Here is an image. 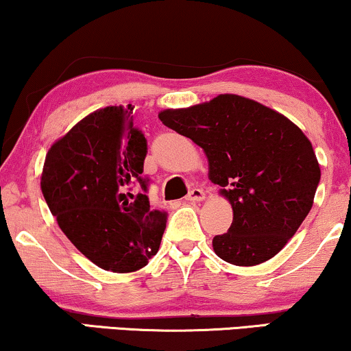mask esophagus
Segmentation results:
<instances>
[{
	"mask_svg": "<svg viewBox=\"0 0 351 351\" xmlns=\"http://www.w3.org/2000/svg\"><path fill=\"white\" fill-rule=\"evenodd\" d=\"M204 197H206V194H204V191H202V189H199V188H193L191 191L188 193V196L184 197V199L196 202V201H202V199H204Z\"/></svg>",
	"mask_w": 351,
	"mask_h": 351,
	"instance_id": "esophagus-1",
	"label": "esophagus"
}]
</instances>
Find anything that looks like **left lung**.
I'll return each mask as SVG.
<instances>
[{"mask_svg": "<svg viewBox=\"0 0 351 351\" xmlns=\"http://www.w3.org/2000/svg\"><path fill=\"white\" fill-rule=\"evenodd\" d=\"M158 117L204 150L209 180L232 204V226L213 239L219 258L239 267L273 258L309 214L319 186L309 138L282 114L237 95Z\"/></svg>", "mask_w": 351, "mask_h": 351, "instance_id": "left-lung-1", "label": "left lung"}]
</instances>
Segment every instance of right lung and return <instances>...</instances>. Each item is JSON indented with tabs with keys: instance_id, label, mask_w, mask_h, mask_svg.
<instances>
[{
	"instance_id": "obj_1",
	"label": "right lung",
	"mask_w": 351,
	"mask_h": 351,
	"mask_svg": "<svg viewBox=\"0 0 351 351\" xmlns=\"http://www.w3.org/2000/svg\"><path fill=\"white\" fill-rule=\"evenodd\" d=\"M147 138L134 108L91 112L50 147L40 188L80 252L114 273L137 271L158 252L167 213L152 209L143 178ZM135 184L141 192H132Z\"/></svg>"
}]
</instances>
